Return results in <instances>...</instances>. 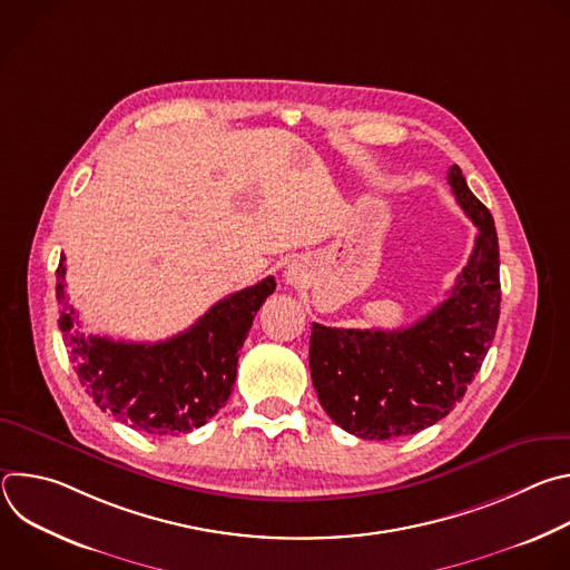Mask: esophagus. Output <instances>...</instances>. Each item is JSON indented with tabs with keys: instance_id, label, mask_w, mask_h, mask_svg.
I'll return each instance as SVG.
<instances>
[{
	"instance_id": "34e87169",
	"label": "esophagus",
	"mask_w": 570,
	"mask_h": 570,
	"mask_svg": "<svg viewBox=\"0 0 570 570\" xmlns=\"http://www.w3.org/2000/svg\"><path fill=\"white\" fill-rule=\"evenodd\" d=\"M286 282L299 284V282H302V271H297L295 266H288V271H286Z\"/></svg>"
}]
</instances>
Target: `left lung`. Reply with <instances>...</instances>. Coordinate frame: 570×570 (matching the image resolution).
<instances>
[{"label":"left lung","instance_id":"obj_1","mask_svg":"<svg viewBox=\"0 0 570 570\" xmlns=\"http://www.w3.org/2000/svg\"><path fill=\"white\" fill-rule=\"evenodd\" d=\"M451 191L478 227L449 297L405 330H336L313 322L308 367L320 405L363 440L415 435L446 417L492 347L501 313L494 218L458 165Z\"/></svg>","mask_w":570,"mask_h":570}]
</instances>
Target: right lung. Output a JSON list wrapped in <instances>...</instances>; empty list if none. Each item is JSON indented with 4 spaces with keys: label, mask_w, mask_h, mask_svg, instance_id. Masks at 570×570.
Segmentation results:
<instances>
[{
    "label": "right lung",
    "mask_w": 570,
    "mask_h": 570,
    "mask_svg": "<svg viewBox=\"0 0 570 570\" xmlns=\"http://www.w3.org/2000/svg\"><path fill=\"white\" fill-rule=\"evenodd\" d=\"M65 257L56 271L58 327L80 385L104 413L150 435H180L207 424L227 403L243 341L275 277L216 302L198 322L159 343L86 336L65 293Z\"/></svg>",
    "instance_id": "right-lung-1"
}]
</instances>
